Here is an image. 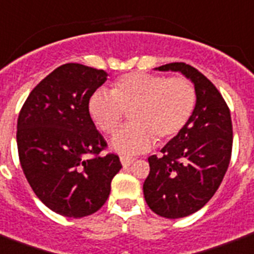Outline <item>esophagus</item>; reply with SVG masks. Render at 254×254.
Instances as JSON below:
<instances>
[{"label": "esophagus", "mask_w": 254, "mask_h": 254, "mask_svg": "<svg viewBox=\"0 0 254 254\" xmlns=\"http://www.w3.org/2000/svg\"><path fill=\"white\" fill-rule=\"evenodd\" d=\"M120 161H121V164H123L124 166H129L131 162L134 161V158L130 157V156H125V154H123V156H120Z\"/></svg>", "instance_id": "1"}]
</instances>
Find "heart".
<instances>
[{
	"label": "heart",
	"instance_id": "obj_1",
	"mask_svg": "<svg viewBox=\"0 0 254 254\" xmlns=\"http://www.w3.org/2000/svg\"><path fill=\"white\" fill-rule=\"evenodd\" d=\"M110 94L93 93L88 102L90 119L100 130L112 134L125 116L130 124L114 134L117 152L141 153L179 135L193 117L197 105L194 85L184 75L166 77L131 71L112 82Z\"/></svg>",
	"mask_w": 254,
	"mask_h": 254
}]
</instances>
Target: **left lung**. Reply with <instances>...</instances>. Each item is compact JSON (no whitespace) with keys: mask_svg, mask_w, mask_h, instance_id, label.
Listing matches in <instances>:
<instances>
[{"mask_svg":"<svg viewBox=\"0 0 254 254\" xmlns=\"http://www.w3.org/2000/svg\"><path fill=\"white\" fill-rule=\"evenodd\" d=\"M158 70L181 71L197 92L193 117L179 135L148 158L150 172L144 196L153 212L181 218L201 209L220 187L232 156L233 127L230 110L217 88L185 63H172Z\"/></svg>","mask_w":254,"mask_h":254,"instance_id":"left-lung-1","label":"left lung"}]
</instances>
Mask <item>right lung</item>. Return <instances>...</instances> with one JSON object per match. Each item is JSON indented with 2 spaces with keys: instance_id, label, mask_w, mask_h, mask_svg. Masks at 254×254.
Wrapping results in <instances>:
<instances>
[{
  "instance_id": "add662e5",
  "label": "right lung",
  "mask_w": 254,
  "mask_h": 254,
  "mask_svg": "<svg viewBox=\"0 0 254 254\" xmlns=\"http://www.w3.org/2000/svg\"><path fill=\"white\" fill-rule=\"evenodd\" d=\"M106 73L81 64L54 69L33 89L19 110L17 148L36 196L53 212L80 218L105 204L123 168L88 112L89 98Z\"/></svg>"
}]
</instances>
